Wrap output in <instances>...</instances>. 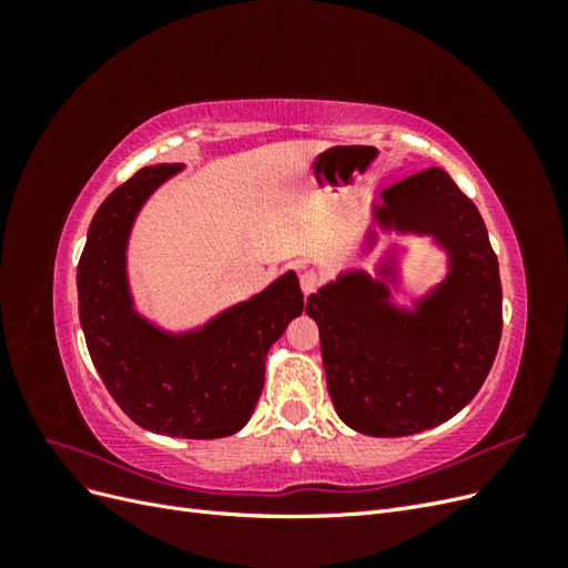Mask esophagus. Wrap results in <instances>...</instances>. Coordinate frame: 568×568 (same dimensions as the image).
<instances>
[{"instance_id": "obj_1", "label": "esophagus", "mask_w": 568, "mask_h": 568, "mask_svg": "<svg viewBox=\"0 0 568 568\" xmlns=\"http://www.w3.org/2000/svg\"><path fill=\"white\" fill-rule=\"evenodd\" d=\"M320 284H322V277H320V274H317L315 270H307V272L301 274V288H303L305 296L315 294Z\"/></svg>"}]
</instances>
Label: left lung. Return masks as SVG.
Wrapping results in <instances>:
<instances>
[{
  "label": "left lung",
  "instance_id": "8db88e82",
  "mask_svg": "<svg viewBox=\"0 0 568 568\" xmlns=\"http://www.w3.org/2000/svg\"><path fill=\"white\" fill-rule=\"evenodd\" d=\"M384 234L428 236L445 274L412 305L403 291L405 246L374 272L348 267L307 296L332 403L353 432L412 436L455 417L484 386L500 346L503 284L488 230L469 196L440 168L400 180L372 203L363 253Z\"/></svg>",
  "mask_w": 568,
  "mask_h": 568
}]
</instances>
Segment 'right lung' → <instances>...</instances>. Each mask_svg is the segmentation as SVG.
<instances>
[{"label": "right lung", "mask_w": 568, "mask_h": 568, "mask_svg": "<svg viewBox=\"0 0 568 568\" xmlns=\"http://www.w3.org/2000/svg\"><path fill=\"white\" fill-rule=\"evenodd\" d=\"M182 163L142 168L99 205L78 263V311L92 363L125 415L173 438H225L248 424L265 359L303 313L294 270L209 322L170 332L136 311L128 274L134 220Z\"/></svg>", "instance_id": "obj_1"}]
</instances>
